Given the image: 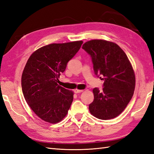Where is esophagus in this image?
Returning a JSON list of instances; mask_svg holds the SVG:
<instances>
[{
  "mask_svg": "<svg viewBox=\"0 0 154 154\" xmlns=\"http://www.w3.org/2000/svg\"><path fill=\"white\" fill-rule=\"evenodd\" d=\"M83 90H79V89H75L74 90V93H81L83 92Z\"/></svg>",
  "mask_w": 154,
  "mask_h": 154,
  "instance_id": "esophagus-1",
  "label": "esophagus"
}]
</instances>
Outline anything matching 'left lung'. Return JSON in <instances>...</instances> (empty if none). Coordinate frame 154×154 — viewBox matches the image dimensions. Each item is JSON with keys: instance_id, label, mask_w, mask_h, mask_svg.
Instances as JSON below:
<instances>
[{"instance_id": "8db88e82", "label": "left lung", "mask_w": 154, "mask_h": 154, "mask_svg": "<svg viewBox=\"0 0 154 154\" xmlns=\"http://www.w3.org/2000/svg\"><path fill=\"white\" fill-rule=\"evenodd\" d=\"M82 48L91 55L94 73L103 76V89L94 88L91 114L101 120L118 116L126 109L135 89L136 79L124 51L114 42L103 40L87 42ZM101 78V77H100Z\"/></svg>"}]
</instances>
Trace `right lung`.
Listing matches in <instances>:
<instances>
[{
	"mask_svg": "<svg viewBox=\"0 0 154 154\" xmlns=\"http://www.w3.org/2000/svg\"><path fill=\"white\" fill-rule=\"evenodd\" d=\"M83 41L51 44L39 48L29 57L22 75V89L31 109L51 124L67 115L73 92L59 85L61 73L77 53Z\"/></svg>",
	"mask_w": 154,
	"mask_h": 154,
	"instance_id": "right-lung-1",
	"label": "right lung"
}]
</instances>
